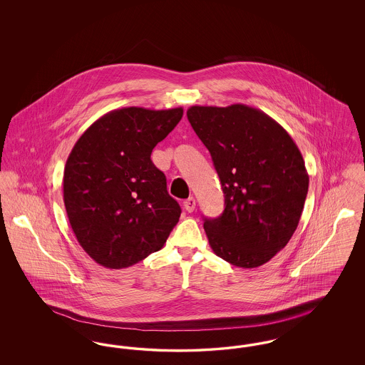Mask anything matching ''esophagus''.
Listing matches in <instances>:
<instances>
[{
    "instance_id": "obj_1",
    "label": "esophagus",
    "mask_w": 365,
    "mask_h": 365,
    "mask_svg": "<svg viewBox=\"0 0 365 365\" xmlns=\"http://www.w3.org/2000/svg\"><path fill=\"white\" fill-rule=\"evenodd\" d=\"M183 208L186 209L189 213H191L195 209V200L192 197H189L187 200L183 201Z\"/></svg>"
}]
</instances>
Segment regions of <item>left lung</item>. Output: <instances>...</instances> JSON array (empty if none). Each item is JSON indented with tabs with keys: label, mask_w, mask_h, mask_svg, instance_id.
Wrapping results in <instances>:
<instances>
[{
	"label": "left lung",
	"mask_w": 365,
	"mask_h": 365,
	"mask_svg": "<svg viewBox=\"0 0 365 365\" xmlns=\"http://www.w3.org/2000/svg\"><path fill=\"white\" fill-rule=\"evenodd\" d=\"M187 119L225 192L223 213L204 222L209 245L235 267H260L298 226L309 186L302 155L279 123L247 105H194Z\"/></svg>",
	"instance_id": "8db88e82"
}]
</instances>
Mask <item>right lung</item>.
<instances>
[{"mask_svg":"<svg viewBox=\"0 0 365 365\" xmlns=\"http://www.w3.org/2000/svg\"><path fill=\"white\" fill-rule=\"evenodd\" d=\"M183 116L182 108L128 106L93 123L64 168V205L87 255L110 269L160 250L180 217L150 155Z\"/></svg>","mask_w":365,"mask_h":365,"instance_id":"obj_1","label":"right lung"}]
</instances>
